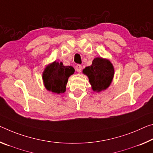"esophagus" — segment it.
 Listing matches in <instances>:
<instances>
[{
  "label": "esophagus",
  "mask_w": 153,
  "mask_h": 153,
  "mask_svg": "<svg viewBox=\"0 0 153 153\" xmlns=\"http://www.w3.org/2000/svg\"><path fill=\"white\" fill-rule=\"evenodd\" d=\"M76 70L78 73H80L81 71H82V65H77L76 66Z\"/></svg>",
  "instance_id": "34e87169"
}]
</instances>
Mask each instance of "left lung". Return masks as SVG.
<instances>
[{
	"instance_id": "8db88e82",
	"label": "left lung",
	"mask_w": 153,
	"mask_h": 153,
	"mask_svg": "<svg viewBox=\"0 0 153 153\" xmlns=\"http://www.w3.org/2000/svg\"><path fill=\"white\" fill-rule=\"evenodd\" d=\"M82 72L88 76L93 91L99 93L110 85L114 75V69L110 60L97 57L94 59L91 66L86 67Z\"/></svg>"
}]
</instances>
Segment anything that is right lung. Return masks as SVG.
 I'll use <instances>...</instances> for the list:
<instances>
[{
	"label": "right lung",
	"mask_w": 153,
	"mask_h": 153,
	"mask_svg": "<svg viewBox=\"0 0 153 153\" xmlns=\"http://www.w3.org/2000/svg\"><path fill=\"white\" fill-rule=\"evenodd\" d=\"M74 72V67L64 66L62 62L54 61L48 65L43 72V80L45 88L56 94L65 93L68 78Z\"/></svg>",
	"instance_id": "1"
}]
</instances>
